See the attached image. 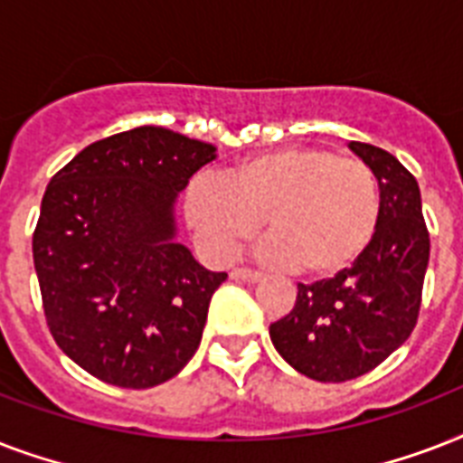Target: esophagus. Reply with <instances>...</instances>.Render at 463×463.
<instances>
[{
	"mask_svg": "<svg viewBox=\"0 0 463 463\" xmlns=\"http://www.w3.org/2000/svg\"><path fill=\"white\" fill-rule=\"evenodd\" d=\"M231 276L232 279H238V281H245V283L261 281L260 271H252V269H232Z\"/></svg>",
	"mask_w": 463,
	"mask_h": 463,
	"instance_id": "1",
	"label": "esophagus"
}]
</instances>
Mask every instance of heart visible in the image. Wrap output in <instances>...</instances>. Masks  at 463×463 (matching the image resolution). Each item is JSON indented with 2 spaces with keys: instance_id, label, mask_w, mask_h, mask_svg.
Returning <instances> with one entry per match:
<instances>
[{
  "instance_id": "b5f03b06",
  "label": "heart",
  "mask_w": 463,
  "mask_h": 463,
  "mask_svg": "<svg viewBox=\"0 0 463 463\" xmlns=\"http://www.w3.org/2000/svg\"><path fill=\"white\" fill-rule=\"evenodd\" d=\"M184 218L221 254L267 221V257L309 279H329L365 252L380 221V184L365 163L334 151L290 146L228 167L221 182L196 177Z\"/></svg>"
}]
</instances>
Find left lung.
<instances>
[{"mask_svg":"<svg viewBox=\"0 0 463 463\" xmlns=\"http://www.w3.org/2000/svg\"><path fill=\"white\" fill-rule=\"evenodd\" d=\"M380 184V221L351 269L312 286L298 283L296 307L269 326L283 360L317 382L370 373L416 326L430 238L416 177L384 148L351 141Z\"/></svg>","mask_w":463,"mask_h":463,"instance_id":"1","label":"left lung"}]
</instances>
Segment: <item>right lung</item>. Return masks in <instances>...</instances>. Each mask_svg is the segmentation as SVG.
<instances>
[{
  "mask_svg": "<svg viewBox=\"0 0 463 463\" xmlns=\"http://www.w3.org/2000/svg\"><path fill=\"white\" fill-rule=\"evenodd\" d=\"M216 146L165 127L90 144L54 175L33 232L47 326L76 365L125 389L180 373L228 279L177 242L175 203Z\"/></svg>",
  "mask_w": 463,
  "mask_h": 463,
  "instance_id": "right-lung-1",
  "label": "right lung"
}]
</instances>
